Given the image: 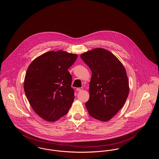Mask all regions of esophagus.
<instances>
[{
	"instance_id": "esophagus-1",
	"label": "esophagus",
	"mask_w": 159,
	"mask_h": 159,
	"mask_svg": "<svg viewBox=\"0 0 159 159\" xmlns=\"http://www.w3.org/2000/svg\"><path fill=\"white\" fill-rule=\"evenodd\" d=\"M83 90V88H76L77 91H82Z\"/></svg>"
}]
</instances>
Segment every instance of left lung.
Listing matches in <instances>:
<instances>
[{
	"label": "left lung",
	"mask_w": 159,
	"mask_h": 159,
	"mask_svg": "<svg viewBox=\"0 0 159 159\" xmlns=\"http://www.w3.org/2000/svg\"><path fill=\"white\" fill-rule=\"evenodd\" d=\"M80 57L92 71L86 107L93 118L109 121L123 107L128 96L125 69L111 52L102 48L85 52Z\"/></svg>",
	"instance_id": "obj_1"
}]
</instances>
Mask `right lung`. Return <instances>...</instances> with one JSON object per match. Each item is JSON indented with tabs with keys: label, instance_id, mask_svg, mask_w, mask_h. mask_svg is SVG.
Listing matches in <instances>:
<instances>
[{
	"label": "right lung",
	"instance_id": "obj_1",
	"mask_svg": "<svg viewBox=\"0 0 159 159\" xmlns=\"http://www.w3.org/2000/svg\"><path fill=\"white\" fill-rule=\"evenodd\" d=\"M77 58V54L63 50L48 51L34 59L27 69L24 84L26 96L34 111L45 121L59 120L74 101L68 69Z\"/></svg>",
	"mask_w": 159,
	"mask_h": 159
}]
</instances>
